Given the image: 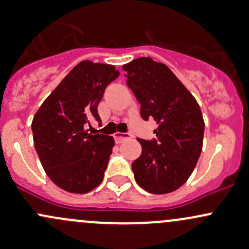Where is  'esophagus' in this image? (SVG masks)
I'll use <instances>...</instances> for the list:
<instances>
[{
    "label": "esophagus",
    "instance_id": "34e87169",
    "mask_svg": "<svg viewBox=\"0 0 249 249\" xmlns=\"http://www.w3.org/2000/svg\"><path fill=\"white\" fill-rule=\"evenodd\" d=\"M130 138L129 133H120L116 132L114 134V139H115V142L116 143H121L124 140H127V139Z\"/></svg>",
    "mask_w": 249,
    "mask_h": 249
}]
</instances>
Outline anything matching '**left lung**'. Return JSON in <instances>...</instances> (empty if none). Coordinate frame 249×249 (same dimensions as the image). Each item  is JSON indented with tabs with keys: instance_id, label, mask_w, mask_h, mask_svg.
<instances>
[{
	"instance_id": "1",
	"label": "left lung",
	"mask_w": 249,
	"mask_h": 249,
	"mask_svg": "<svg viewBox=\"0 0 249 249\" xmlns=\"http://www.w3.org/2000/svg\"><path fill=\"white\" fill-rule=\"evenodd\" d=\"M124 70L140 116L158 124L156 138L138 139L142 152L132 164L136 183L151 194L175 191L191 176L202 152L204 121L198 103L165 64L152 58H138Z\"/></svg>"
}]
</instances>
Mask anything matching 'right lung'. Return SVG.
Returning a JSON list of instances; mask_svg holds the SVG:
<instances>
[{"mask_svg": "<svg viewBox=\"0 0 249 249\" xmlns=\"http://www.w3.org/2000/svg\"><path fill=\"white\" fill-rule=\"evenodd\" d=\"M120 76L114 66L81 61L41 104L32 122L34 146L51 180L65 191L87 194L102 181L113 136L85 130L100 122L98 103Z\"/></svg>", "mask_w": 249, "mask_h": 249, "instance_id": "1", "label": "right lung"}]
</instances>
